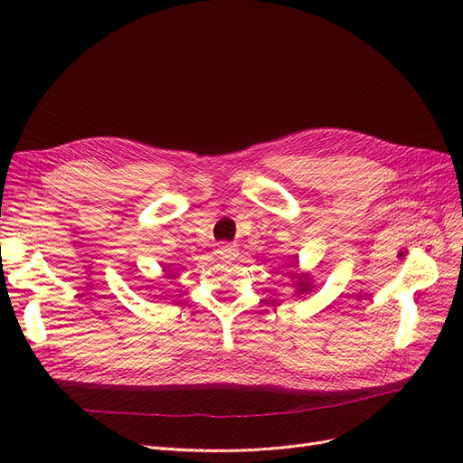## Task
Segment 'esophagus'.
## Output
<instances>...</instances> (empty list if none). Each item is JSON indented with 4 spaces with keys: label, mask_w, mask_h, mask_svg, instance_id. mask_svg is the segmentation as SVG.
<instances>
[{
    "label": "esophagus",
    "mask_w": 463,
    "mask_h": 463,
    "mask_svg": "<svg viewBox=\"0 0 463 463\" xmlns=\"http://www.w3.org/2000/svg\"><path fill=\"white\" fill-rule=\"evenodd\" d=\"M235 245H230V243H223V245H220L218 247V255L222 257V259H232V257H235Z\"/></svg>",
    "instance_id": "34e87169"
}]
</instances>
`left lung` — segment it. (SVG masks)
<instances>
[{
  "label": "left lung",
  "mask_w": 463,
  "mask_h": 463,
  "mask_svg": "<svg viewBox=\"0 0 463 463\" xmlns=\"http://www.w3.org/2000/svg\"><path fill=\"white\" fill-rule=\"evenodd\" d=\"M293 276V274H291ZM293 278H298V284L296 286H299L298 288V293L299 291H309L311 289V284H309V279H307V276H293Z\"/></svg>",
  "instance_id": "8db88e82"
}]
</instances>
